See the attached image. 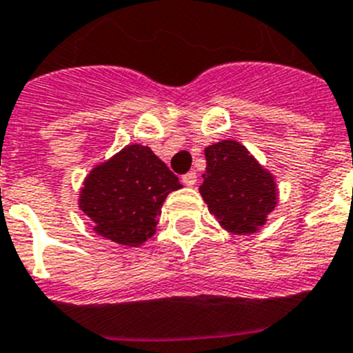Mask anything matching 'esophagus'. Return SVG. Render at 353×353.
Listing matches in <instances>:
<instances>
[{
  "mask_svg": "<svg viewBox=\"0 0 353 353\" xmlns=\"http://www.w3.org/2000/svg\"><path fill=\"white\" fill-rule=\"evenodd\" d=\"M196 182H198V174H196L194 171H189V173H185L182 176V183H183V185L192 187V185H196Z\"/></svg>",
  "mask_w": 353,
  "mask_h": 353,
  "instance_id": "1",
  "label": "esophagus"
}]
</instances>
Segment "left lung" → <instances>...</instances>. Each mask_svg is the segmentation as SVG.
I'll list each match as a JSON object with an SVG mask.
<instances>
[{
    "mask_svg": "<svg viewBox=\"0 0 353 353\" xmlns=\"http://www.w3.org/2000/svg\"><path fill=\"white\" fill-rule=\"evenodd\" d=\"M207 173L199 192L221 226L235 235H249L263 226L277 205L272 173L260 166L245 146L233 139L205 148Z\"/></svg>",
    "mask_w": 353,
    "mask_h": 353,
    "instance_id": "left-lung-1",
    "label": "left lung"
}]
</instances>
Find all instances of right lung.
Masks as SVG:
<instances>
[{
	"mask_svg": "<svg viewBox=\"0 0 353 353\" xmlns=\"http://www.w3.org/2000/svg\"><path fill=\"white\" fill-rule=\"evenodd\" d=\"M179 176L143 145H129L90 171L79 208L93 232L121 245H141L155 233L168 194L180 189Z\"/></svg>",
	"mask_w": 353,
	"mask_h": 353,
	"instance_id": "right-lung-1",
	"label": "right lung"
}]
</instances>
